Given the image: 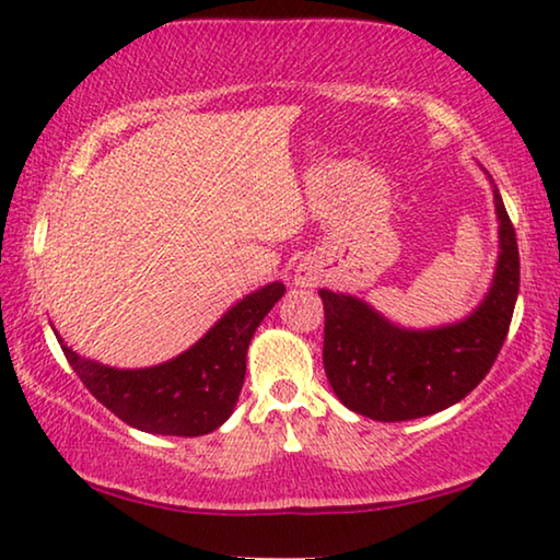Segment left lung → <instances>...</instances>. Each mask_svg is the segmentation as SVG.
Segmentation results:
<instances>
[{
	"mask_svg": "<svg viewBox=\"0 0 560 560\" xmlns=\"http://www.w3.org/2000/svg\"><path fill=\"white\" fill-rule=\"evenodd\" d=\"M498 266L488 296L457 324L405 329L362 299L322 289L324 372L349 410L380 422H405L460 402L486 380L511 327L521 287L515 229L493 188Z\"/></svg>",
	"mask_w": 560,
	"mask_h": 560,
	"instance_id": "8db88e82",
	"label": "left lung"
}]
</instances>
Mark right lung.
<instances>
[{
    "label": "right lung",
    "instance_id": "add662e5",
    "mask_svg": "<svg viewBox=\"0 0 560 560\" xmlns=\"http://www.w3.org/2000/svg\"><path fill=\"white\" fill-rule=\"evenodd\" d=\"M283 291L287 287L273 281L244 296L194 347L148 370H115L74 354L62 339L60 347L82 385L130 428L153 435H208L236 407L248 345Z\"/></svg>",
    "mask_w": 560,
    "mask_h": 560
}]
</instances>
